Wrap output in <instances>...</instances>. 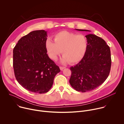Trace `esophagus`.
Instances as JSON below:
<instances>
[{"label": "esophagus", "instance_id": "esophagus-1", "mask_svg": "<svg viewBox=\"0 0 124 124\" xmlns=\"http://www.w3.org/2000/svg\"><path fill=\"white\" fill-rule=\"evenodd\" d=\"M65 68H66L65 67H60V69L61 70H63V69H64Z\"/></svg>", "mask_w": 124, "mask_h": 124}]
</instances>
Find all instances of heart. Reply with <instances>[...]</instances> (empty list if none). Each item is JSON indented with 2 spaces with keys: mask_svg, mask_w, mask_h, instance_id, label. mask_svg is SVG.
I'll use <instances>...</instances> for the list:
<instances>
[{
  "mask_svg": "<svg viewBox=\"0 0 124 124\" xmlns=\"http://www.w3.org/2000/svg\"><path fill=\"white\" fill-rule=\"evenodd\" d=\"M54 40L48 38L46 43L48 56L52 60H56L62 52V63H76L85 55L87 40L83 35L63 31L56 34Z\"/></svg>",
  "mask_w": 124,
  "mask_h": 124,
  "instance_id": "obj_1",
  "label": "heart"
}]
</instances>
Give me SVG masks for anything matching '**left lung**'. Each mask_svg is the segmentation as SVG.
<instances>
[{
    "mask_svg": "<svg viewBox=\"0 0 124 124\" xmlns=\"http://www.w3.org/2000/svg\"><path fill=\"white\" fill-rule=\"evenodd\" d=\"M85 37L87 47L85 55L76 66L70 68L72 74L69 80L74 89L81 92L93 90L102 84L109 76L111 65L110 48L105 41L92 34Z\"/></svg>",
    "mask_w": 124,
    "mask_h": 124,
    "instance_id": "8db88e82",
    "label": "left lung"
}]
</instances>
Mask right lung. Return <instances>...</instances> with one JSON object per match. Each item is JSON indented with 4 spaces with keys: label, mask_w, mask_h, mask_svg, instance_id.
<instances>
[{
    "label": "right lung",
    "mask_w": 124,
    "mask_h": 124,
    "mask_svg": "<svg viewBox=\"0 0 124 124\" xmlns=\"http://www.w3.org/2000/svg\"><path fill=\"white\" fill-rule=\"evenodd\" d=\"M47 32L35 30L21 38L13 49V67L16 80L27 90L47 92L59 67L51 60L46 47Z\"/></svg>",
    "instance_id": "obj_1"
}]
</instances>
